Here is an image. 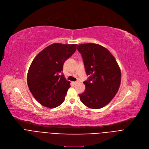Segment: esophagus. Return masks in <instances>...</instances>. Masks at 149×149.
Wrapping results in <instances>:
<instances>
[{
  "mask_svg": "<svg viewBox=\"0 0 149 149\" xmlns=\"http://www.w3.org/2000/svg\"><path fill=\"white\" fill-rule=\"evenodd\" d=\"M78 83V81H74V82H72V83L74 85H75V84H77Z\"/></svg>",
  "mask_w": 149,
  "mask_h": 149,
  "instance_id": "34e87169",
  "label": "esophagus"
}]
</instances>
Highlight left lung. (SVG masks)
<instances>
[{
	"label": "left lung",
	"instance_id": "obj_1",
	"mask_svg": "<svg viewBox=\"0 0 149 149\" xmlns=\"http://www.w3.org/2000/svg\"><path fill=\"white\" fill-rule=\"evenodd\" d=\"M81 54L85 71L89 76L83 83L85 91L79 94L83 104L99 109L115 96L121 82V72L114 56L105 47L88 43L77 45Z\"/></svg>",
	"mask_w": 149,
	"mask_h": 149
}]
</instances>
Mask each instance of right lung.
<instances>
[{
	"mask_svg": "<svg viewBox=\"0 0 149 149\" xmlns=\"http://www.w3.org/2000/svg\"><path fill=\"white\" fill-rule=\"evenodd\" d=\"M76 49L77 44L55 43L33 59L27 74V84L36 100L44 107H56L64 101L71 85L63 74V66Z\"/></svg>",
	"mask_w": 149,
	"mask_h": 149,
	"instance_id": "1",
	"label": "right lung"
}]
</instances>
